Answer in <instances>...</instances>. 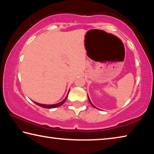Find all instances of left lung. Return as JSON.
Here are the masks:
<instances>
[{
    "instance_id": "obj_1",
    "label": "left lung",
    "mask_w": 154,
    "mask_h": 154,
    "mask_svg": "<svg viewBox=\"0 0 154 154\" xmlns=\"http://www.w3.org/2000/svg\"><path fill=\"white\" fill-rule=\"evenodd\" d=\"M88 100H89V102L90 103V104H91V105H92V106H94V107H95V108H96V106H95L94 105H93V104L92 103V102H91V101H90V98H89V96H88ZM96 109H97V108H96Z\"/></svg>"
}]
</instances>
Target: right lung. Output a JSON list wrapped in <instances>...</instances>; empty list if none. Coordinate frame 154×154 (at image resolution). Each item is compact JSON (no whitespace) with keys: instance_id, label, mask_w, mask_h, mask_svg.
Wrapping results in <instances>:
<instances>
[{"instance_id":"add662e5","label":"right lung","mask_w":154,"mask_h":154,"mask_svg":"<svg viewBox=\"0 0 154 154\" xmlns=\"http://www.w3.org/2000/svg\"><path fill=\"white\" fill-rule=\"evenodd\" d=\"M68 94H69V93H68ZM67 97H68V94L66 95V97H65V98L64 99V100H62V101H61L60 103H57V104H54V105H45V104H40V103H36V102H34V103H35V104H36V105H38V106H42V107H43V108H46V109H53V108L58 107V106H61V105H63L65 101L66 100Z\"/></svg>"}]
</instances>
